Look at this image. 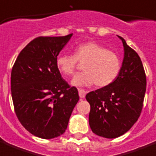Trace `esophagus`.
<instances>
[{
	"label": "esophagus",
	"instance_id": "obj_1",
	"mask_svg": "<svg viewBox=\"0 0 156 156\" xmlns=\"http://www.w3.org/2000/svg\"><path fill=\"white\" fill-rule=\"evenodd\" d=\"M78 92H79V96L80 98H84L85 97V95L86 93H87V92L86 91H84L83 89H78Z\"/></svg>",
	"mask_w": 156,
	"mask_h": 156
}]
</instances>
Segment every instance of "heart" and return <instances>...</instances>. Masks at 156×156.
<instances>
[{
	"mask_svg": "<svg viewBox=\"0 0 156 156\" xmlns=\"http://www.w3.org/2000/svg\"><path fill=\"white\" fill-rule=\"evenodd\" d=\"M79 62L83 64L84 72L73 77L72 84L76 87H87L93 83L97 87H106L116 80L121 70L119 56L95 42L80 44L73 55H60L56 67L62 75L69 76L75 73Z\"/></svg>",
	"mask_w": 156,
	"mask_h": 156,
	"instance_id": "b5f03b06",
	"label": "heart"
}]
</instances>
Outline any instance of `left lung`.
<instances>
[{
	"label": "left lung",
	"mask_w": 156,
	"mask_h": 156,
	"mask_svg": "<svg viewBox=\"0 0 156 156\" xmlns=\"http://www.w3.org/2000/svg\"><path fill=\"white\" fill-rule=\"evenodd\" d=\"M119 38L124 48L119 76L110 85L86 95L91 106L90 127L93 133L108 139L122 136L138 120L146 92V74L140 57L125 40Z\"/></svg>",
	"instance_id": "1"
}]
</instances>
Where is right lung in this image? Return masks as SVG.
<instances>
[{
  "label": "right lung",
  "instance_id": "add662e5",
  "mask_svg": "<svg viewBox=\"0 0 156 156\" xmlns=\"http://www.w3.org/2000/svg\"><path fill=\"white\" fill-rule=\"evenodd\" d=\"M73 33L39 37L21 50L11 73L14 111L23 127L41 139L64 133L80 97L62 78L56 59Z\"/></svg>",
  "mask_w": 156,
  "mask_h": 156
}]
</instances>
